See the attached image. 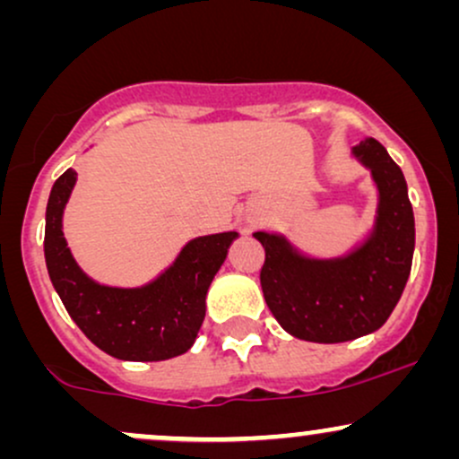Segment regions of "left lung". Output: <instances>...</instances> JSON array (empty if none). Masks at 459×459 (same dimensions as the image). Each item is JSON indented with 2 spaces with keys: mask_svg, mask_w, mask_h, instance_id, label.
Segmentation results:
<instances>
[{
  "mask_svg": "<svg viewBox=\"0 0 459 459\" xmlns=\"http://www.w3.org/2000/svg\"><path fill=\"white\" fill-rule=\"evenodd\" d=\"M380 189L373 235L345 259L298 255L281 235L255 233L265 247L261 287L289 334L313 343H343L382 328L402 298L414 255V213L402 168L377 140L354 146Z\"/></svg>",
  "mask_w": 459,
  "mask_h": 459,
  "instance_id": "1",
  "label": "left lung"
}]
</instances>
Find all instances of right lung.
<instances>
[{"instance_id": "1", "label": "right lung", "mask_w": 459, "mask_h": 459, "mask_svg": "<svg viewBox=\"0 0 459 459\" xmlns=\"http://www.w3.org/2000/svg\"><path fill=\"white\" fill-rule=\"evenodd\" d=\"M77 172L54 183L47 203L45 261L57 296L79 330L120 360H166L192 347L204 319V298L237 233L192 239L175 265L140 289L103 287L77 267L62 235V212Z\"/></svg>"}]
</instances>
